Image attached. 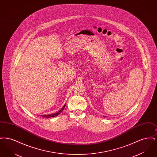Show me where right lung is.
<instances>
[{
	"label": "right lung",
	"instance_id": "right-lung-1",
	"mask_svg": "<svg viewBox=\"0 0 157 157\" xmlns=\"http://www.w3.org/2000/svg\"><path fill=\"white\" fill-rule=\"evenodd\" d=\"M65 106H66V104L64 105L63 106L62 108V109H61L60 110H59L58 112H56V113H53V114H51V115H49V114H48V115H40V116H42V117H44V118H51V117H55L58 115L59 114H60L61 112L63 111V110L64 109Z\"/></svg>",
	"mask_w": 157,
	"mask_h": 157
}]
</instances>
